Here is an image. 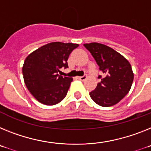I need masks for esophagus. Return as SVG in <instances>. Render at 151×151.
Masks as SVG:
<instances>
[{"instance_id":"1","label":"esophagus","mask_w":151,"mask_h":151,"mask_svg":"<svg viewBox=\"0 0 151 151\" xmlns=\"http://www.w3.org/2000/svg\"><path fill=\"white\" fill-rule=\"evenodd\" d=\"M86 77H86V75H83V76H82V77H77V78H78L79 80H81V81H83L86 79Z\"/></svg>"}]
</instances>
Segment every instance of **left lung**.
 Returning a JSON list of instances; mask_svg holds the SVG:
<instances>
[{
	"label": "left lung",
	"mask_w": 151,
	"mask_h": 151,
	"mask_svg": "<svg viewBox=\"0 0 151 151\" xmlns=\"http://www.w3.org/2000/svg\"><path fill=\"white\" fill-rule=\"evenodd\" d=\"M83 45L104 74L103 77L99 75L101 81L90 93V97L101 106L117 104L128 94L133 83L134 74L130 63L121 54L103 44L92 42Z\"/></svg>",
	"instance_id": "1"
}]
</instances>
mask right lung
<instances>
[{
	"mask_svg": "<svg viewBox=\"0 0 151 151\" xmlns=\"http://www.w3.org/2000/svg\"><path fill=\"white\" fill-rule=\"evenodd\" d=\"M78 46L74 43L51 42L32 52L25 59V84L39 103L53 106L66 96L73 78L59 74L61 68H68V57Z\"/></svg>",
	"mask_w": 151,
	"mask_h": 151,
	"instance_id": "add662e5",
	"label": "right lung"
}]
</instances>
